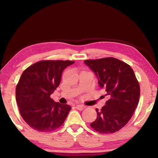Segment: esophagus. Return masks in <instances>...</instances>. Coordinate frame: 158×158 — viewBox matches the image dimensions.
<instances>
[{"label": "esophagus", "instance_id": "1", "mask_svg": "<svg viewBox=\"0 0 158 158\" xmlns=\"http://www.w3.org/2000/svg\"><path fill=\"white\" fill-rule=\"evenodd\" d=\"M75 108H76L77 109L80 110V111H82V110H83L84 109H85V106H83V105H76Z\"/></svg>", "mask_w": 158, "mask_h": 158}]
</instances>
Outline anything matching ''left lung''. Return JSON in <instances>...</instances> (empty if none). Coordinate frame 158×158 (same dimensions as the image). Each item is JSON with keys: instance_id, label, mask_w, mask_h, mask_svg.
I'll return each instance as SVG.
<instances>
[{"instance_id": "8db88e82", "label": "left lung", "mask_w": 158, "mask_h": 158, "mask_svg": "<svg viewBox=\"0 0 158 158\" xmlns=\"http://www.w3.org/2000/svg\"><path fill=\"white\" fill-rule=\"evenodd\" d=\"M85 63L96 73L98 85L110 98L90 124L95 131L112 134L120 130L130 120L139 100V82L130 65L114 57L86 60Z\"/></svg>"}]
</instances>
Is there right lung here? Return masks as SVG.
Instances as JSON below:
<instances>
[{
    "label": "right lung",
    "mask_w": 158,
    "mask_h": 158,
    "mask_svg": "<svg viewBox=\"0 0 158 158\" xmlns=\"http://www.w3.org/2000/svg\"><path fill=\"white\" fill-rule=\"evenodd\" d=\"M71 60H41L23 71L16 88L19 111L26 123L41 132H50L63 124L71 107L55 102L51 94L59 86L62 73Z\"/></svg>",
    "instance_id": "obj_1"
}]
</instances>
